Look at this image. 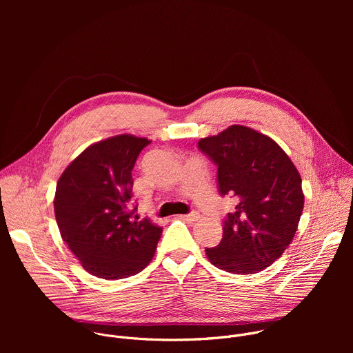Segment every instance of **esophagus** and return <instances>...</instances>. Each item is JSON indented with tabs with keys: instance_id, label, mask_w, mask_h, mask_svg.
I'll use <instances>...</instances> for the list:
<instances>
[{
	"instance_id": "obj_1",
	"label": "esophagus",
	"mask_w": 353,
	"mask_h": 353,
	"mask_svg": "<svg viewBox=\"0 0 353 353\" xmlns=\"http://www.w3.org/2000/svg\"><path fill=\"white\" fill-rule=\"evenodd\" d=\"M179 218H181V219H184V221H190V222H194V221H198V218H199V214H198V212H195V211H192V212H190V214H185V215H180Z\"/></svg>"
}]
</instances>
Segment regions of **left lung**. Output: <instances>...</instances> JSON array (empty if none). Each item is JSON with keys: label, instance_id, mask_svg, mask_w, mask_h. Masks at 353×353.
<instances>
[{"label": "left lung", "instance_id": "obj_1", "mask_svg": "<svg viewBox=\"0 0 353 353\" xmlns=\"http://www.w3.org/2000/svg\"><path fill=\"white\" fill-rule=\"evenodd\" d=\"M198 148L218 166L221 195L236 201L221 243L205 248L208 260L232 274L265 270L293 240L303 211L297 169L274 139L244 125L199 139Z\"/></svg>", "mask_w": 353, "mask_h": 353}]
</instances>
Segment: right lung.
<instances>
[{
    "label": "right lung",
    "mask_w": 353,
    "mask_h": 353,
    "mask_svg": "<svg viewBox=\"0 0 353 353\" xmlns=\"http://www.w3.org/2000/svg\"><path fill=\"white\" fill-rule=\"evenodd\" d=\"M150 141L130 134L88 146L59 179L54 214L63 240L89 274L123 279L155 256L162 228L132 210L135 161Z\"/></svg>",
    "instance_id": "right-lung-1"
}]
</instances>
